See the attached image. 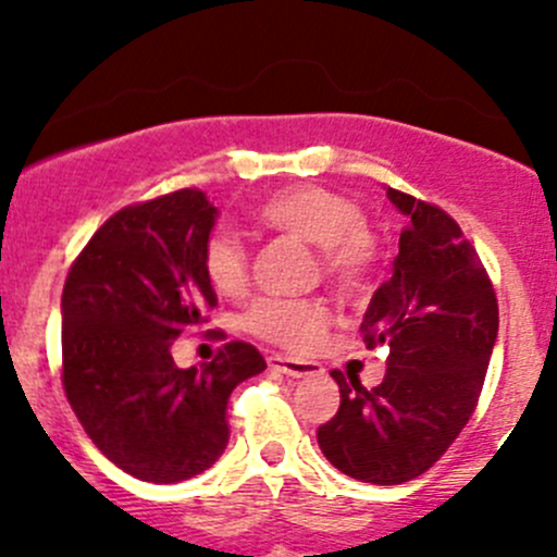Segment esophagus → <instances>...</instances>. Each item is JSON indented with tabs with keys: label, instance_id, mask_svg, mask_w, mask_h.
I'll return each mask as SVG.
<instances>
[{
	"label": "esophagus",
	"instance_id": "34e87169",
	"mask_svg": "<svg viewBox=\"0 0 557 557\" xmlns=\"http://www.w3.org/2000/svg\"><path fill=\"white\" fill-rule=\"evenodd\" d=\"M269 369L274 372H283L288 377H310V374H318L320 367L314 361H301V358H285V356H269L267 358Z\"/></svg>",
	"mask_w": 557,
	"mask_h": 557
}]
</instances>
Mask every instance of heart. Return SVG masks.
<instances>
[{"label":"heart","instance_id":"b5f03b06","mask_svg":"<svg viewBox=\"0 0 557 557\" xmlns=\"http://www.w3.org/2000/svg\"><path fill=\"white\" fill-rule=\"evenodd\" d=\"M267 228L318 247L320 272L336 288L356 290L377 261V243L363 226V212L347 196L320 185H288L256 207ZM205 274L223 296H239L247 285V250L234 234L215 232L205 245ZM247 331L285 350H310L329 325L325 305L312 299H258L245 314Z\"/></svg>","mask_w":557,"mask_h":557}]
</instances>
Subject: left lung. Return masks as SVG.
<instances>
[{
    "mask_svg": "<svg viewBox=\"0 0 557 557\" xmlns=\"http://www.w3.org/2000/svg\"><path fill=\"white\" fill-rule=\"evenodd\" d=\"M407 215L391 280L363 314L367 347L387 345L372 391L331 372L339 409L318 429L331 466L372 485H401L429 471L458 440L480 398L498 336V305L480 256L440 207L387 188Z\"/></svg>",
    "mask_w": 557,
    "mask_h": 557,
    "instance_id": "8db88e82",
    "label": "left lung"
}]
</instances>
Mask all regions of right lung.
I'll return each mask as SVG.
<instances>
[{
  "label": "right lung",
  "instance_id": "obj_1",
  "mask_svg": "<svg viewBox=\"0 0 557 557\" xmlns=\"http://www.w3.org/2000/svg\"><path fill=\"white\" fill-rule=\"evenodd\" d=\"M218 207L196 188L123 207L88 239L61 294L64 393L117 469L145 482H183L228 445L226 404L267 369L247 342L180 369L172 342L218 305L205 245Z\"/></svg>",
  "mask_w": 557,
  "mask_h": 557
}]
</instances>
